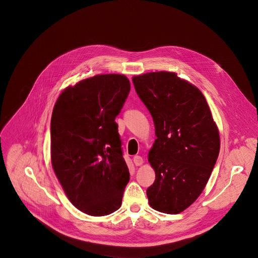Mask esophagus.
I'll use <instances>...</instances> for the list:
<instances>
[{
    "mask_svg": "<svg viewBox=\"0 0 258 258\" xmlns=\"http://www.w3.org/2000/svg\"><path fill=\"white\" fill-rule=\"evenodd\" d=\"M133 162H134V164L135 165H142L143 163H144V159H143V157L142 156H139V155H136V156H134L133 157Z\"/></svg>",
    "mask_w": 258,
    "mask_h": 258,
    "instance_id": "esophagus-1",
    "label": "esophagus"
}]
</instances>
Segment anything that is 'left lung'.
<instances>
[{"instance_id":"left-lung-1","label":"left lung","mask_w":258,"mask_h":258,"mask_svg":"<svg viewBox=\"0 0 258 258\" xmlns=\"http://www.w3.org/2000/svg\"><path fill=\"white\" fill-rule=\"evenodd\" d=\"M134 88L154 120L148 159L155 171L150 206L177 215L203 191L220 152V134L205 97L171 72L135 76Z\"/></svg>"}]
</instances>
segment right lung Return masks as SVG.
<instances>
[{
    "instance_id": "right-lung-1",
    "label": "right lung",
    "mask_w": 258,
    "mask_h": 258,
    "mask_svg": "<svg viewBox=\"0 0 258 258\" xmlns=\"http://www.w3.org/2000/svg\"><path fill=\"white\" fill-rule=\"evenodd\" d=\"M130 92L124 75H96L58 97L51 118L53 170L72 204L107 216L122 205L129 182L116 115Z\"/></svg>"
}]
</instances>
